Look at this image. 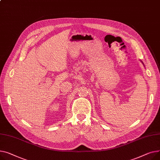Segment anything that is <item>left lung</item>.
Segmentation results:
<instances>
[{"instance_id":"obj_1","label":"left lung","mask_w":160,"mask_h":160,"mask_svg":"<svg viewBox=\"0 0 160 160\" xmlns=\"http://www.w3.org/2000/svg\"><path fill=\"white\" fill-rule=\"evenodd\" d=\"M142 63H143V62H142Z\"/></svg>"}]
</instances>
